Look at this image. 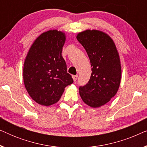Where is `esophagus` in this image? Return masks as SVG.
Returning a JSON list of instances; mask_svg holds the SVG:
<instances>
[{"label": "esophagus", "instance_id": "1", "mask_svg": "<svg viewBox=\"0 0 147 147\" xmlns=\"http://www.w3.org/2000/svg\"><path fill=\"white\" fill-rule=\"evenodd\" d=\"M78 75H76V76H72V78H73V80L74 82H76V80L78 79Z\"/></svg>", "mask_w": 147, "mask_h": 147}]
</instances>
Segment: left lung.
<instances>
[{"label":"left lung","mask_w":147,"mask_h":147,"mask_svg":"<svg viewBox=\"0 0 147 147\" xmlns=\"http://www.w3.org/2000/svg\"><path fill=\"white\" fill-rule=\"evenodd\" d=\"M76 38L87 52L92 67L89 82L79 88L80 95L90 107H100L119 88L122 73L119 54L113 40L102 31L86 30Z\"/></svg>","instance_id":"8db88e82"}]
</instances>
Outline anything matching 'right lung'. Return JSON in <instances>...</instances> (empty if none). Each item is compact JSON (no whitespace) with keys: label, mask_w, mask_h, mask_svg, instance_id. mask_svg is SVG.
Returning <instances> with one entry per match:
<instances>
[{"label":"right lung","mask_w":147,"mask_h":147,"mask_svg":"<svg viewBox=\"0 0 147 147\" xmlns=\"http://www.w3.org/2000/svg\"><path fill=\"white\" fill-rule=\"evenodd\" d=\"M65 33L49 30L31 45L24 62L23 80L32 99L43 106L59 101L65 88L74 82L62 57Z\"/></svg>","instance_id":"1"}]
</instances>
